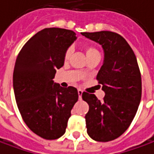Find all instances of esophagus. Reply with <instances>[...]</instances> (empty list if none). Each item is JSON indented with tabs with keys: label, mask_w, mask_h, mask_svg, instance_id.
<instances>
[{
	"label": "esophagus",
	"mask_w": 154,
	"mask_h": 154,
	"mask_svg": "<svg viewBox=\"0 0 154 154\" xmlns=\"http://www.w3.org/2000/svg\"><path fill=\"white\" fill-rule=\"evenodd\" d=\"M77 93H78V98H79V99H82V90H81V89H78V90H77Z\"/></svg>",
	"instance_id": "esophagus-1"
}]
</instances>
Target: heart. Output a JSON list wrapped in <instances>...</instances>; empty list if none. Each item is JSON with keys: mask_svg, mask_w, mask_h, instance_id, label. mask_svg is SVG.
Masks as SVG:
<instances>
[{"mask_svg": "<svg viewBox=\"0 0 154 154\" xmlns=\"http://www.w3.org/2000/svg\"><path fill=\"white\" fill-rule=\"evenodd\" d=\"M85 51H86V55H87V57H88V56H90V55H99V51H97L94 47H92V46L86 47ZM72 47H69L68 49L66 51L65 54H64V59L68 60L69 58H70L71 55H72Z\"/></svg>", "mask_w": 154, "mask_h": 154, "instance_id": "heart-1", "label": "heart"}]
</instances>
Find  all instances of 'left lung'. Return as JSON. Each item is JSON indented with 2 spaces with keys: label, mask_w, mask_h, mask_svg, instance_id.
<instances>
[{
  "label": "left lung",
  "mask_w": 154,
  "mask_h": 154,
  "mask_svg": "<svg viewBox=\"0 0 154 154\" xmlns=\"http://www.w3.org/2000/svg\"><path fill=\"white\" fill-rule=\"evenodd\" d=\"M102 45L103 66L97 80L105 93L100 101L94 94L83 92L89 105L86 114L87 132L97 142H109L123 134L133 121L142 97V78L137 60L129 44L110 31L81 33Z\"/></svg>",
  "instance_id": "8db88e82"
}]
</instances>
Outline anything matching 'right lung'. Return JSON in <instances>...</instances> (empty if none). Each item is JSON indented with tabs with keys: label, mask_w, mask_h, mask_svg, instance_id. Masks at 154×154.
Returning a JSON list of instances; mask_svg holds the SVG:
<instances>
[{
	"label": "right lung",
	"mask_w": 154,
	"mask_h": 154,
	"mask_svg": "<svg viewBox=\"0 0 154 154\" xmlns=\"http://www.w3.org/2000/svg\"><path fill=\"white\" fill-rule=\"evenodd\" d=\"M72 30L45 29L25 44L16 60L13 89L17 108L35 134L55 140L66 132L71 110L78 99L76 88L53 81L64 65V54L76 40Z\"/></svg>",
	"instance_id": "1"
}]
</instances>
